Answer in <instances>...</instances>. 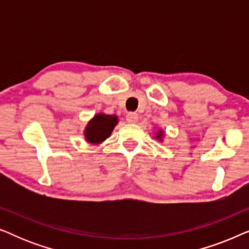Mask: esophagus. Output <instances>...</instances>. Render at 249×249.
Here are the masks:
<instances>
[{"label": "esophagus", "instance_id": "obj_1", "mask_svg": "<svg viewBox=\"0 0 249 249\" xmlns=\"http://www.w3.org/2000/svg\"><path fill=\"white\" fill-rule=\"evenodd\" d=\"M138 120V114L136 112H129L127 114V121L129 124H135Z\"/></svg>", "mask_w": 249, "mask_h": 249}]
</instances>
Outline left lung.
I'll return each mask as SVG.
<instances>
[{
	"label": "left lung",
	"instance_id": "left-lung-1",
	"mask_svg": "<svg viewBox=\"0 0 249 249\" xmlns=\"http://www.w3.org/2000/svg\"><path fill=\"white\" fill-rule=\"evenodd\" d=\"M162 136H163V132H162V131H160V132H158V134H156V138H160V139H161Z\"/></svg>",
	"mask_w": 249,
	"mask_h": 249
}]
</instances>
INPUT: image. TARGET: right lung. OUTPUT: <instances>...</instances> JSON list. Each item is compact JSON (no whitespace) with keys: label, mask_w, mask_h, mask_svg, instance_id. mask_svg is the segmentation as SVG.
I'll return each instance as SVG.
<instances>
[{"label":"right lung","mask_w":249,"mask_h":249,"mask_svg":"<svg viewBox=\"0 0 249 249\" xmlns=\"http://www.w3.org/2000/svg\"><path fill=\"white\" fill-rule=\"evenodd\" d=\"M118 124L117 115L108 114H97L88 122L86 130H85V137L88 142L98 144L105 141L111 135L112 130Z\"/></svg>","instance_id":"add662e5"}]
</instances>
